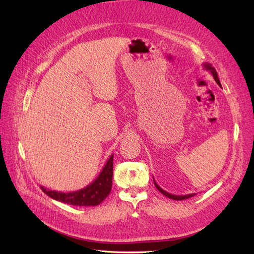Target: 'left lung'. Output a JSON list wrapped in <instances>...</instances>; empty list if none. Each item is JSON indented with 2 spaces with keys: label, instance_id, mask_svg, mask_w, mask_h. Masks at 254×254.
Here are the masks:
<instances>
[{
  "label": "left lung",
  "instance_id": "1",
  "mask_svg": "<svg viewBox=\"0 0 254 254\" xmlns=\"http://www.w3.org/2000/svg\"><path fill=\"white\" fill-rule=\"evenodd\" d=\"M203 65H204V68H205V69H207V71H209V72H210V74L213 75V77H214V79H215V82H216V83L220 86V87H222V85H220V82H219V78H218V75H217L216 69H215V68L212 66V64H209V63H204ZM154 185H155V187H156V188H157V190H158L159 192L163 193L165 196L169 197V198H171V199H176V201H181V199H187V198H190V197H192V196L195 195V193L187 194V195H175V194H171V193H169V192H167V191L163 190V189H161V188L157 185V183H156V181H155V180H154Z\"/></svg>",
  "mask_w": 254,
  "mask_h": 254
}]
</instances>
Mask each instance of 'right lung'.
<instances>
[{
    "label": "right lung",
    "instance_id": "add662e5",
    "mask_svg": "<svg viewBox=\"0 0 254 254\" xmlns=\"http://www.w3.org/2000/svg\"><path fill=\"white\" fill-rule=\"evenodd\" d=\"M113 154L100 171L99 176L96 179L80 190L73 192H60L55 190H48L45 187L40 186L41 190L48 196L56 201L66 203L74 206H96L99 205L104 199L109 195L112 188L113 176Z\"/></svg>",
    "mask_w": 254,
    "mask_h": 254
}]
</instances>
